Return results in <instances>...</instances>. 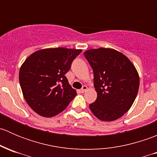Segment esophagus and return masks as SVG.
Wrapping results in <instances>:
<instances>
[{"label":"esophagus","instance_id":"obj_1","mask_svg":"<svg viewBox=\"0 0 157 157\" xmlns=\"http://www.w3.org/2000/svg\"><path fill=\"white\" fill-rule=\"evenodd\" d=\"M86 90H87V86H83V87H82L81 90H80V92H81V93H84V92H86Z\"/></svg>","mask_w":157,"mask_h":157}]
</instances>
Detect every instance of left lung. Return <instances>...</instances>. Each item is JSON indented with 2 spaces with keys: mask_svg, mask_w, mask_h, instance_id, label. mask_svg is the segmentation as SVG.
Instances as JSON below:
<instances>
[{
  "mask_svg": "<svg viewBox=\"0 0 157 157\" xmlns=\"http://www.w3.org/2000/svg\"><path fill=\"white\" fill-rule=\"evenodd\" d=\"M94 74L96 100L89 105L101 121H112L129 110L138 93L140 78L134 64L112 48L90 49L83 53Z\"/></svg>",
  "mask_w": 157,
  "mask_h": 157,
  "instance_id": "1",
  "label": "left lung"
}]
</instances>
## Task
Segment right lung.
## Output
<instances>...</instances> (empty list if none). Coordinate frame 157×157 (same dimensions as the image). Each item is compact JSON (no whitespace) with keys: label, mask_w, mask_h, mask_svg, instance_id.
Instances as JSON below:
<instances>
[{"label":"right lung","mask_w":157,"mask_h":157,"mask_svg":"<svg viewBox=\"0 0 157 157\" xmlns=\"http://www.w3.org/2000/svg\"><path fill=\"white\" fill-rule=\"evenodd\" d=\"M81 49L45 48L36 51L23 62L19 80L25 100L41 116L50 118L67 107L77 92L65 74Z\"/></svg>","instance_id":"right-lung-1"}]
</instances>
